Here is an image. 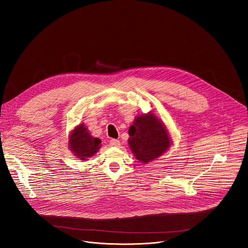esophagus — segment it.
Masks as SVG:
<instances>
[{"label": "esophagus", "mask_w": 248, "mask_h": 248, "mask_svg": "<svg viewBox=\"0 0 248 248\" xmlns=\"http://www.w3.org/2000/svg\"><path fill=\"white\" fill-rule=\"evenodd\" d=\"M109 145L111 147H119L120 146V141L117 140H109Z\"/></svg>", "instance_id": "esophagus-1"}]
</instances>
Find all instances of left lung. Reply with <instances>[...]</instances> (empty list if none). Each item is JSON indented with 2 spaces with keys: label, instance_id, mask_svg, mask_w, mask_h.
<instances>
[{
  "label": "left lung",
  "instance_id": "1",
  "mask_svg": "<svg viewBox=\"0 0 248 248\" xmlns=\"http://www.w3.org/2000/svg\"><path fill=\"white\" fill-rule=\"evenodd\" d=\"M128 134L132 153L139 162L145 165L165 154L172 144L165 124L153 112L138 115Z\"/></svg>",
  "mask_w": 248,
  "mask_h": 248
}]
</instances>
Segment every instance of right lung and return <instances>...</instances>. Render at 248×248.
<instances>
[{
	"instance_id": "1",
	"label": "right lung",
	"mask_w": 248,
	"mask_h": 248,
	"mask_svg": "<svg viewBox=\"0 0 248 248\" xmlns=\"http://www.w3.org/2000/svg\"><path fill=\"white\" fill-rule=\"evenodd\" d=\"M100 147L101 140L91 136L84 124L77 125L71 131L69 148L79 160L87 161L98 152Z\"/></svg>"
}]
</instances>
